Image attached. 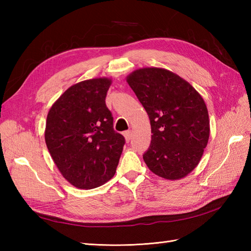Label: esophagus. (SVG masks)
Returning <instances> with one entry per match:
<instances>
[{
  "mask_svg": "<svg viewBox=\"0 0 251 251\" xmlns=\"http://www.w3.org/2000/svg\"><path fill=\"white\" fill-rule=\"evenodd\" d=\"M124 138H125V140L127 141V142H129V140L131 139V131L130 130H127V131H124Z\"/></svg>",
  "mask_w": 251,
  "mask_h": 251,
  "instance_id": "esophagus-1",
  "label": "esophagus"
}]
</instances>
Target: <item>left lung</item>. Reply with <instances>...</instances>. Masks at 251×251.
Here are the masks:
<instances>
[{
    "mask_svg": "<svg viewBox=\"0 0 251 251\" xmlns=\"http://www.w3.org/2000/svg\"><path fill=\"white\" fill-rule=\"evenodd\" d=\"M151 123L143 159L158 177L179 180L199 165L209 140V116L200 93L172 71L140 68L126 77Z\"/></svg>",
    "mask_w": 251,
    "mask_h": 251,
    "instance_id": "1",
    "label": "left lung"
}]
</instances>
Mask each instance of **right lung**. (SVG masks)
I'll list each match as a JSON object with an SVG mask.
<instances>
[{
	"mask_svg": "<svg viewBox=\"0 0 251 251\" xmlns=\"http://www.w3.org/2000/svg\"><path fill=\"white\" fill-rule=\"evenodd\" d=\"M112 78L95 77L69 87L49 111L45 142L62 177L77 189L98 188L113 177L125 139L113 129L105 105Z\"/></svg>",
	"mask_w": 251,
	"mask_h": 251,
	"instance_id": "right-lung-1",
	"label": "right lung"
}]
</instances>
